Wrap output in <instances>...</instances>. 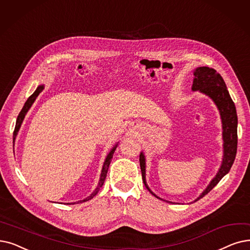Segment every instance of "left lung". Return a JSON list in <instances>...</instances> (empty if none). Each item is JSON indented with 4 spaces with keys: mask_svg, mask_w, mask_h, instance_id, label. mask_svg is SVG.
<instances>
[{
    "mask_svg": "<svg viewBox=\"0 0 250 250\" xmlns=\"http://www.w3.org/2000/svg\"><path fill=\"white\" fill-rule=\"evenodd\" d=\"M194 80L192 84L193 91H199L200 93L208 96L215 103L220 111L222 125H223V140H224V156L222 166L216 173L215 177L211 180L208 186L198 198L194 201H197L202 198L204 195L211 191L228 172L230 171L237 153V112L235 104L231 98V96L227 90V85L221 77V74L216 72L215 69L206 66L197 67L194 70ZM140 167L142 171V179L146 188L149 192L154 195L156 198L158 196L152 192L146 183V162L143 152L140 154ZM160 199V198H159Z\"/></svg>",
    "mask_w": 250,
    "mask_h": 250,
    "instance_id": "1",
    "label": "left lung"
}]
</instances>
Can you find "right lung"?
<instances>
[{
    "mask_svg": "<svg viewBox=\"0 0 250 250\" xmlns=\"http://www.w3.org/2000/svg\"><path fill=\"white\" fill-rule=\"evenodd\" d=\"M42 90H44V84L39 85L38 88H37V90L35 91V93L32 94L31 96L28 97V99H27V101L25 102L23 108H22V109H21V111H20V113H19V115H18V117H17L16 125H15V129H14V133H13V142H14V140H15L16 136H17V133H18V131H19V128H20V126H21V124H22V122H23V119H24V117H25L27 111L29 110V108L31 107L32 104H34L35 100L37 99V97L40 95V93H41ZM116 147H117V144L110 150V152H109V153H108V155H107V157H106V159H105V161H104V165H103L102 171H101V176H100V180H99V184H98V186H97V188L95 189V191L90 195L89 197L84 198L83 200H80V201H78V202H73L72 204H74V203H80V202L82 203V202H84V201L91 200V199L95 196V195L99 192L100 188L103 186V184H104V182H105V179H106V176H107V171H108V167H109V165H110V162H111V158H112V156H113V153H114V151H115ZM67 204H71V203H67Z\"/></svg>",
    "mask_w": 250,
    "mask_h": 250,
    "instance_id": "add662e5",
    "label": "right lung"
}]
</instances>
